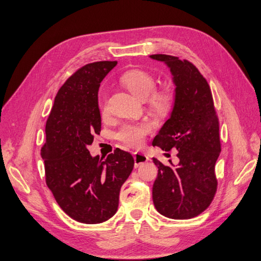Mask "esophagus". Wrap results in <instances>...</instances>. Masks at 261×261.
Masks as SVG:
<instances>
[{"instance_id": "34e87169", "label": "esophagus", "mask_w": 261, "mask_h": 261, "mask_svg": "<svg viewBox=\"0 0 261 261\" xmlns=\"http://www.w3.org/2000/svg\"><path fill=\"white\" fill-rule=\"evenodd\" d=\"M147 161H148V157L145 154L139 153V152L134 153V167L136 168H138L143 164H145Z\"/></svg>"}]
</instances>
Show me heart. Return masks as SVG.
Here are the masks:
<instances>
[{
	"mask_svg": "<svg viewBox=\"0 0 261 261\" xmlns=\"http://www.w3.org/2000/svg\"><path fill=\"white\" fill-rule=\"evenodd\" d=\"M120 81L133 95L140 99H147L149 107L159 115H167L171 112L175 102V92L171 87H163L154 90L156 80L147 71L134 69L121 75ZM100 112L106 113L107 105L105 99L99 102ZM150 131L147 122L124 124L117 132V139L130 146L138 147L143 145L145 137Z\"/></svg>",
	"mask_w": 261,
	"mask_h": 261,
	"instance_id": "heart-1",
	"label": "heart"
}]
</instances>
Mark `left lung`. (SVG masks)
Here are the masks:
<instances>
[{"label": "left lung", "instance_id": "left-lung-1", "mask_svg": "<svg viewBox=\"0 0 261 261\" xmlns=\"http://www.w3.org/2000/svg\"><path fill=\"white\" fill-rule=\"evenodd\" d=\"M153 60L170 68L175 102L153 140L164 150L175 148L179 164L166 166L156 158L153 201L159 214L171 219H191L204 212L217 191L215 165L221 152L219 120L207 80L196 67L179 57L155 54Z\"/></svg>", "mask_w": 261, "mask_h": 261}]
</instances>
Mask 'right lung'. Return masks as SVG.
I'll return each mask as SVG.
<instances>
[{"instance_id": "obj_1", "label": "right lung", "mask_w": 261, "mask_h": 261, "mask_svg": "<svg viewBox=\"0 0 261 261\" xmlns=\"http://www.w3.org/2000/svg\"><path fill=\"white\" fill-rule=\"evenodd\" d=\"M117 62L81 67L58 90L41 148L45 181L57 204L73 220L94 224L112 218L119 192L133 169L132 155L116 148L106 159L92 157L88 146L102 128L99 83Z\"/></svg>"}]
</instances>
